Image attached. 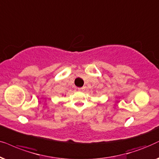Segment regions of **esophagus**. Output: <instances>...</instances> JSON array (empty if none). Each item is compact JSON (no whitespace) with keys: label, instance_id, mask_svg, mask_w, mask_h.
I'll return each instance as SVG.
<instances>
[{"label":"esophagus","instance_id":"1","mask_svg":"<svg viewBox=\"0 0 159 159\" xmlns=\"http://www.w3.org/2000/svg\"><path fill=\"white\" fill-rule=\"evenodd\" d=\"M84 90V88L82 87V88H78V91H79V92H82V91Z\"/></svg>","mask_w":159,"mask_h":159}]
</instances>
